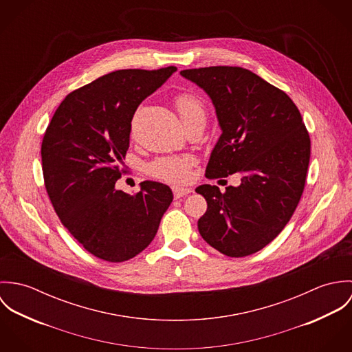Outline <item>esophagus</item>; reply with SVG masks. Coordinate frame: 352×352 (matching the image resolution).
<instances>
[{
    "label": "esophagus",
    "instance_id": "esophagus-1",
    "mask_svg": "<svg viewBox=\"0 0 352 352\" xmlns=\"http://www.w3.org/2000/svg\"><path fill=\"white\" fill-rule=\"evenodd\" d=\"M173 195L176 199L184 197V195H188L191 192V188H184V187H173Z\"/></svg>",
    "mask_w": 352,
    "mask_h": 352
}]
</instances>
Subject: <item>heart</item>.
<instances>
[{"label": "heart", "mask_w": 352, "mask_h": 352, "mask_svg": "<svg viewBox=\"0 0 352 352\" xmlns=\"http://www.w3.org/2000/svg\"><path fill=\"white\" fill-rule=\"evenodd\" d=\"M176 108L184 126L206 120V109L203 102L192 94H182L176 98ZM194 160L191 157H161L148 166L153 177L166 182H184L188 177V169Z\"/></svg>", "instance_id": "b5f03b06"}]
</instances>
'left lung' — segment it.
<instances>
[{"mask_svg":"<svg viewBox=\"0 0 352 352\" xmlns=\"http://www.w3.org/2000/svg\"><path fill=\"white\" fill-rule=\"evenodd\" d=\"M180 74L211 99L222 131L206 177L241 176L240 186L225 192L210 184L195 190L207 201L199 233L230 257L260 251L283 230L301 199L310 158L301 113L283 91L243 67L211 66Z\"/></svg>","mask_w":352,"mask_h":352,"instance_id":"8db88e82","label":"left lung"}]
</instances>
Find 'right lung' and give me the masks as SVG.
Segmentation results:
<instances>
[{"instance_id": "right-lung-1", "label": "right lung", "mask_w": 352, "mask_h": 352, "mask_svg": "<svg viewBox=\"0 0 352 352\" xmlns=\"http://www.w3.org/2000/svg\"><path fill=\"white\" fill-rule=\"evenodd\" d=\"M177 69H126L72 92L42 142L46 190L62 225L96 257L126 261L155 236L172 190L146 180L135 195L115 188L138 105Z\"/></svg>"}]
</instances>
